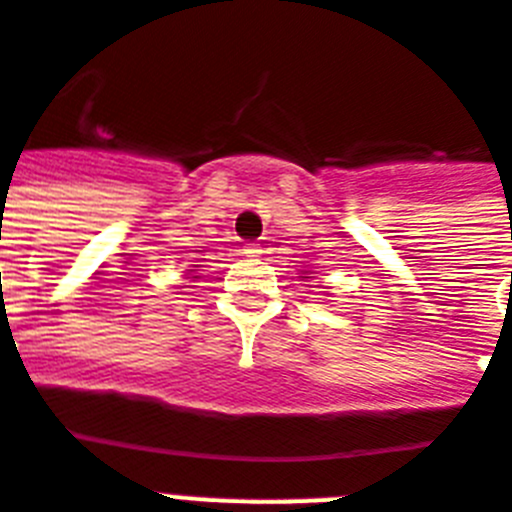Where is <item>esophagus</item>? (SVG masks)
<instances>
[{
    "mask_svg": "<svg viewBox=\"0 0 512 512\" xmlns=\"http://www.w3.org/2000/svg\"><path fill=\"white\" fill-rule=\"evenodd\" d=\"M260 252H263V249L257 247V244H249V247H244V255L247 257H260Z\"/></svg>",
    "mask_w": 512,
    "mask_h": 512,
    "instance_id": "34e87169",
    "label": "esophagus"
}]
</instances>
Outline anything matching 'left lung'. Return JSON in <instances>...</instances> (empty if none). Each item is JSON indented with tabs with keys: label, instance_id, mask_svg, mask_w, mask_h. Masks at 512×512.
<instances>
[{
	"label": "left lung",
	"instance_id": "1",
	"mask_svg": "<svg viewBox=\"0 0 512 512\" xmlns=\"http://www.w3.org/2000/svg\"><path fill=\"white\" fill-rule=\"evenodd\" d=\"M299 278H310V270H305V273H302V276Z\"/></svg>",
	"mask_w": 512,
	"mask_h": 512
}]
</instances>
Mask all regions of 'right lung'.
I'll use <instances>...</instances> for the list:
<instances>
[{"mask_svg": "<svg viewBox=\"0 0 512 512\" xmlns=\"http://www.w3.org/2000/svg\"><path fill=\"white\" fill-rule=\"evenodd\" d=\"M194 268H197V265H194ZM191 278H197V276H191Z\"/></svg>", "mask_w": 512, "mask_h": 512, "instance_id": "obj_1", "label": "right lung"}]
</instances>
